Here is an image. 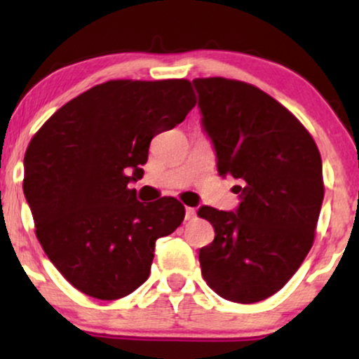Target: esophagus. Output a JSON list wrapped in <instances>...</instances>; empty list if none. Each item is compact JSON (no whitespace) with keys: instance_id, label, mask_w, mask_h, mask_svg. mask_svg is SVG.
<instances>
[{"instance_id":"obj_1","label":"esophagus","mask_w":359,"mask_h":359,"mask_svg":"<svg viewBox=\"0 0 359 359\" xmlns=\"http://www.w3.org/2000/svg\"><path fill=\"white\" fill-rule=\"evenodd\" d=\"M194 217H196V209H194V208H185V219L191 221V219H194Z\"/></svg>"}]
</instances>
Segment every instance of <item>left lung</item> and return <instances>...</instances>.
Masks as SVG:
<instances>
[{"instance_id": "obj_1", "label": "left lung", "mask_w": 359, "mask_h": 359, "mask_svg": "<svg viewBox=\"0 0 359 359\" xmlns=\"http://www.w3.org/2000/svg\"><path fill=\"white\" fill-rule=\"evenodd\" d=\"M192 84L217 172L241 180L234 212L197 211L216 233L199 251L203 277L222 299L259 302L285 285L314 243L323 160L299 119L255 86L224 77Z\"/></svg>"}]
</instances>
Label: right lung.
I'll use <instances>...</instances> for the list:
<instances>
[{
	"instance_id": "obj_1",
	"label": "right lung",
	"mask_w": 359,
	"mask_h": 359,
	"mask_svg": "<svg viewBox=\"0 0 359 359\" xmlns=\"http://www.w3.org/2000/svg\"><path fill=\"white\" fill-rule=\"evenodd\" d=\"M194 106L185 79L108 81L62 106L32 138L23 192L36 238L82 294L114 300L137 290L155 241L184 221L179 201L143 204L130 182L143 177L151 138Z\"/></svg>"
}]
</instances>
